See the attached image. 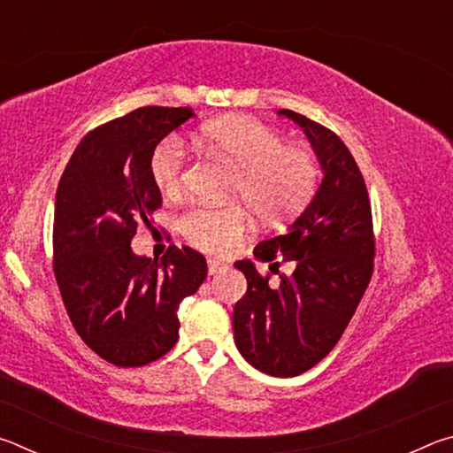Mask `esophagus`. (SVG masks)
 <instances>
[{"label": "esophagus", "mask_w": 453, "mask_h": 453, "mask_svg": "<svg viewBox=\"0 0 453 453\" xmlns=\"http://www.w3.org/2000/svg\"><path fill=\"white\" fill-rule=\"evenodd\" d=\"M226 270V264L224 262H218V259H208V273L210 275H216V273H219V272H224Z\"/></svg>", "instance_id": "34e87169"}]
</instances>
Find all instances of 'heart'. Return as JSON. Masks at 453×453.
Segmentation results:
<instances>
[{"mask_svg":"<svg viewBox=\"0 0 453 453\" xmlns=\"http://www.w3.org/2000/svg\"><path fill=\"white\" fill-rule=\"evenodd\" d=\"M196 140L235 167L229 196L240 199L259 224L280 226L305 208L318 186L313 153L286 143L272 126L254 118H221L202 126ZM188 151L178 137H165L151 151L150 173L156 188L175 196L183 186ZM248 218L240 205H196L180 218L186 240L203 251H226L240 240Z\"/></svg>","mask_w":453,"mask_h":453,"instance_id":"1","label":"heart"}]
</instances>
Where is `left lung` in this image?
<instances>
[{
  "label": "left lung",
  "instance_id": "obj_1",
  "mask_svg": "<svg viewBox=\"0 0 453 453\" xmlns=\"http://www.w3.org/2000/svg\"><path fill=\"white\" fill-rule=\"evenodd\" d=\"M308 135L321 180L286 234L256 245L259 262L294 264L272 288L251 259L234 265L248 291L234 308V340L256 370L294 378L321 362L340 340L373 272V227L365 181L340 137L302 113L280 110Z\"/></svg>",
  "mask_w": 453,
  "mask_h": 453
}]
</instances>
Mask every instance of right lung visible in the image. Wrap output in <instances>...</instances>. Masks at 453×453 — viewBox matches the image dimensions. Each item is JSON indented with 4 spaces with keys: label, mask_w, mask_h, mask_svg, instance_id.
Listing matches in <instances>:
<instances>
[{
    "label": "right lung",
    "mask_w": 453,
    "mask_h": 453,
    "mask_svg": "<svg viewBox=\"0 0 453 453\" xmlns=\"http://www.w3.org/2000/svg\"><path fill=\"white\" fill-rule=\"evenodd\" d=\"M191 107H140L99 126L75 148L61 175L53 216V272L75 332L105 362L137 367L167 354L180 337L178 310L208 275L199 251L172 245L157 259L132 240L150 226L162 194L150 157Z\"/></svg>",
    "instance_id": "add662e5"
}]
</instances>
